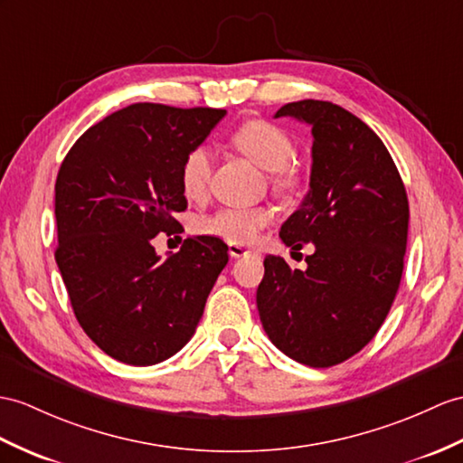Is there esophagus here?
Wrapping results in <instances>:
<instances>
[{
  "mask_svg": "<svg viewBox=\"0 0 463 463\" xmlns=\"http://www.w3.org/2000/svg\"><path fill=\"white\" fill-rule=\"evenodd\" d=\"M228 247H230V255L235 257V259H238V257H245V255L251 253L250 250H247V247H243V245H240V243H230Z\"/></svg>",
  "mask_w": 463,
  "mask_h": 463,
  "instance_id": "1",
  "label": "esophagus"
}]
</instances>
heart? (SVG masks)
Segmentation results:
<instances>
[{"instance_id": "heart-1", "label": "heart", "mask_w": 463, "mask_h": 463, "mask_svg": "<svg viewBox=\"0 0 463 463\" xmlns=\"http://www.w3.org/2000/svg\"><path fill=\"white\" fill-rule=\"evenodd\" d=\"M232 143L250 156L259 166L275 171L273 183L279 190H287L295 184V176L287 166L297 156V146L290 135L279 126L265 119H250L232 133ZM213 171V156L206 146H194L188 151L180 165V188L190 200H198L208 193ZM275 212L269 206L253 208H222L210 216L198 220L202 233L218 235L230 243H253L259 233L273 222Z\"/></svg>"}]
</instances>
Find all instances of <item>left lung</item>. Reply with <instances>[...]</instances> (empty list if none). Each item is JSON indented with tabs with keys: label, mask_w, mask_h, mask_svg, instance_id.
Listing matches in <instances>:
<instances>
[{
	"label": "left lung",
	"mask_w": 463,
	"mask_h": 463,
	"mask_svg": "<svg viewBox=\"0 0 463 463\" xmlns=\"http://www.w3.org/2000/svg\"><path fill=\"white\" fill-rule=\"evenodd\" d=\"M312 128L310 190L280 225L292 250L314 243L307 269L265 257L257 288L263 328L280 352L332 367L364 349L397 295L409 233V198L387 146L347 109L300 99L275 118Z\"/></svg>",
	"instance_id": "8db88e82"
}]
</instances>
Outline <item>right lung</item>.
I'll list each match as a JSON object with an SVG mask.
<instances>
[{"instance_id":"right-lung-1","label":"right lung","mask_w":463,"mask_h":463,"mask_svg":"<svg viewBox=\"0 0 463 463\" xmlns=\"http://www.w3.org/2000/svg\"><path fill=\"white\" fill-rule=\"evenodd\" d=\"M223 116L133 104L82 133L61 165L56 265L78 324L121 364L155 365L183 349L228 263V245L212 235L186 238L165 261L151 243L180 230V165Z\"/></svg>"}]
</instances>
